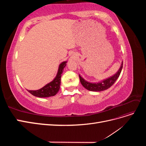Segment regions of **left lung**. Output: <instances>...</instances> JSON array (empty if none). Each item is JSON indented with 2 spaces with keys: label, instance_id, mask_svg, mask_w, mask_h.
Segmentation results:
<instances>
[{
  "label": "left lung",
  "instance_id": "8db88e82",
  "mask_svg": "<svg viewBox=\"0 0 146 146\" xmlns=\"http://www.w3.org/2000/svg\"><path fill=\"white\" fill-rule=\"evenodd\" d=\"M122 66H123V62H122L121 68L119 69L118 72L116 74H114L113 76L106 79V80H104L103 82H102L100 83H89L84 80L80 75H79V78H80V80L82 85L88 90L92 91H104L111 87L114 83V82L116 81L119 76H120V74L121 72V70L122 69Z\"/></svg>",
  "mask_w": 146,
  "mask_h": 146
}]
</instances>
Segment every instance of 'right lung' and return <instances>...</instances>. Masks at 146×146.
<instances>
[{
    "label": "right lung",
    "mask_w": 146,
    "mask_h": 146,
    "mask_svg": "<svg viewBox=\"0 0 146 146\" xmlns=\"http://www.w3.org/2000/svg\"><path fill=\"white\" fill-rule=\"evenodd\" d=\"M66 61L61 63L58 73L55 79L50 83L47 84L41 89L36 91L29 90L28 91L30 94H32L34 96L38 97V98H48V97L55 96L60 90V86L61 83V77L63 73V70L66 65Z\"/></svg>",
    "instance_id": "obj_1"
}]
</instances>
